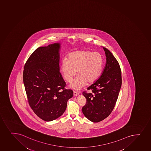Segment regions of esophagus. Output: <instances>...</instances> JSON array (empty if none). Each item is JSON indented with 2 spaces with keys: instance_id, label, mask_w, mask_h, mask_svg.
<instances>
[{
  "instance_id": "1",
  "label": "esophagus",
  "mask_w": 151,
  "mask_h": 151,
  "mask_svg": "<svg viewBox=\"0 0 151 151\" xmlns=\"http://www.w3.org/2000/svg\"><path fill=\"white\" fill-rule=\"evenodd\" d=\"M73 95L75 96H78V95H79V94L78 93V92H76V91H73Z\"/></svg>"
}]
</instances>
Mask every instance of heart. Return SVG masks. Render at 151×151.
<instances>
[{"label":"heart","mask_w":151,"mask_h":151,"mask_svg":"<svg viewBox=\"0 0 151 151\" xmlns=\"http://www.w3.org/2000/svg\"><path fill=\"white\" fill-rule=\"evenodd\" d=\"M103 65V58L99 52L89 51H75L70 52L68 60H62L60 70L67 83L72 82L77 72L78 76L70 87L79 90L99 78Z\"/></svg>","instance_id":"heart-1"}]
</instances>
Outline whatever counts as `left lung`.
<instances>
[{"mask_svg":"<svg viewBox=\"0 0 151 151\" xmlns=\"http://www.w3.org/2000/svg\"><path fill=\"white\" fill-rule=\"evenodd\" d=\"M106 62L101 76L87 88L91 93L83 92L86 103L82 108L84 116L92 122L107 117L114 108L122 84L120 67L109 50L103 47Z\"/></svg>","mask_w":151,"mask_h":151,"instance_id":"left-lung-1","label":"left lung"}]
</instances>
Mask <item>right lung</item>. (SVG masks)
<instances>
[{"mask_svg": "<svg viewBox=\"0 0 151 151\" xmlns=\"http://www.w3.org/2000/svg\"><path fill=\"white\" fill-rule=\"evenodd\" d=\"M60 44L37 48L24 65L23 83L31 108L46 121L57 119L67 108L73 91L65 89L60 72Z\"/></svg>", "mask_w": 151, "mask_h": 151, "instance_id": "right-lung-1", "label": "right lung"}]
</instances>
